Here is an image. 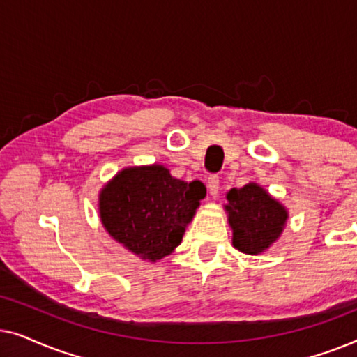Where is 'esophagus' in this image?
<instances>
[{
	"label": "esophagus",
	"instance_id": "34e87169",
	"mask_svg": "<svg viewBox=\"0 0 357 357\" xmlns=\"http://www.w3.org/2000/svg\"><path fill=\"white\" fill-rule=\"evenodd\" d=\"M208 192L211 197H216L219 192V175L213 174L208 177Z\"/></svg>",
	"mask_w": 357,
	"mask_h": 357
}]
</instances>
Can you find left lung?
<instances>
[{"instance_id": "obj_1", "label": "left lung", "mask_w": 357, "mask_h": 357, "mask_svg": "<svg viewBox=\"0 0 357 357\" xmlns=\"http://www.w3.org/2000/svg\"><path fill=\"white\" fill-rule=\"evenodd\" d=\"M227 202L232 243L241 252L257 255L281 236L286 209L257 183L229 190Z\"/></svg>"}]
</instances>
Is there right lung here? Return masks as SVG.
<instances>
[{
    "mask_svg": "<svg viewBox=\"0 0 357 357\" xmlns=\"http://www.w3.org/2000/svg\"><path fill=\"white\" fill-rule=\"evenodd\" d=\"M203 193L174 178L162 165L121 170L99 199L107 232L151 261L169 255L182 242Z\"/></svg>",
    "mask_w": 357,
    "mask_h": 357,
    "instance_id": "add662e5",
    "label": "right lung"
}]
</instances>
